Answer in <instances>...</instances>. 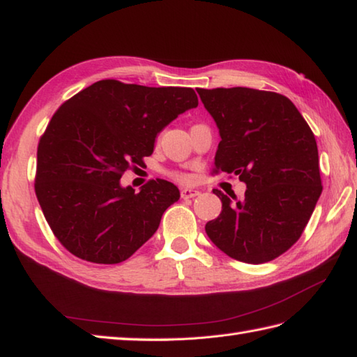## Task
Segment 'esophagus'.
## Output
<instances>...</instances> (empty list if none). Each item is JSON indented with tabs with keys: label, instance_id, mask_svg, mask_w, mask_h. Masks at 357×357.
Listing matches in <instances>:
<instances>
[{
	"label": "esophagus",
	"instance_id": "1",
	"mask_svg": "<svg viewBox=\"0 0 357 357\" xmlns=\"http://www.w3.org/2000/svg\"><path fill=\"white\" fill-rule=\"evenodd\" d=\"M198 195H199V192L195 190V188H183V190H181V198L183 199H192Z\"/></svg>",
	"mask_w": 357,
	"mask_h": 357
}]
</instances>
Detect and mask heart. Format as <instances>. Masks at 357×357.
Here are the masks:
<instances>
[{
	"label": "heart",
	"instance_id": "b5f03b06",
	"mask_svg": "<svg viewBox=\"0 0 357 357\" xmlns=\"http://www.w3.org/2000/svg\"><path fill=\"white\" fill-rule=\"evenodd\" d=\"M176 178L179 179V181H187L188 178L185 176V174H176Z\"/></svg>",
	"mask_w": 357,
	"mask_h": 357
}]
</instances>
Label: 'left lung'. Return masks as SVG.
I'll return each mask as SVG.
<instances>
[{
    "label": "left lung",
    "mask_w": 357,
    "mask_h": 357,
    "mask_svg": "<svg viewBox=\"0 0 357 357\" xmlns=\"http://www.w3.org/2000/svg\"><path fill=\"white\" fill-rule=\"evenodd\" d=\"M198 93L221 136L215 170L247 185L242 199L215 188L222 211L206 224L207 236L236 261H273L301 238L322 193L312 128L275 92L231 87Z\"/></svg>",
    "instance_id": "left-lung-1"
}]
</instances>
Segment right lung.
Instances as JSON below:
<instances>
[{
  "instance_id": "obj_1",
  "label": "right lung",
  "mask_w": 357,
  "mask_h": 357,
  "mask_svg": "<svg viewBox=\"0 0 357 357\" xmlns=\"http://www.w3.org/2000/svg\"><path fill=\"white\" fill-rule=\"evenodd\" d=\"M198 107L190 87L102 79L72 96L38 144L35 193L58 241L79 259L119 264L153 236L178 187L150 181L135 193L119 183L153 153L156 136Z\"/></svg>"
}]
</instances>
